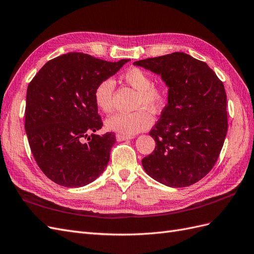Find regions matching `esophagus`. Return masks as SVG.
Masks as SVG:
<instances>
[{
	"label": "esophagus",
	"instance_id": "1",
	"mask_svg": "<svg viewBox=\"0 0 254 254\" xmlns=\"http://www.w3.org/2000/svg\"><path fill=\"white\" fill-rule=\"evenodd\" d=\"M130 139H133V136H131V135H124V134H121V133H118V134H117V140H118L119 142L130 140Z\"/></svg>",
	"mask_w": 254,
	"mask_h": 254
}]
</instances>
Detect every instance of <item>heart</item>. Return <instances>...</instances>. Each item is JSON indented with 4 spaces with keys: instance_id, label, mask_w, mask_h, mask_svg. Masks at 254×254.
Returning a JSON list of instances; mask_svg holds the SVG:
<instances>
[{
    "instance_id": "b5f03b06",
    "label": "heart",
    "mask_w": 254,
    "mask_h": 254,
    "mask_svg": "<svg viewBox=\"0 0 254 254\" xmlns=\"http://www.w3.org/2000/svg\"><path fill=\"white\" fill-rule=\"evenodd\" d=\"M123 79L136 91L134 108H141L130 113H118L106 121V127L124 135H133L148 129L152 124V113L163 109L166 103V89L161 84L152 83L151 76L140 67H130L123 74ZM115 82L106 78L99 82L94 90V102L98 109L109 113L113 109ZM143 108H146L143 110Z\"/></svg>"
}]
</instances>
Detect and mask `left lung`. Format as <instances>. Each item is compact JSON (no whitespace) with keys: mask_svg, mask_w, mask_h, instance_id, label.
<instances>
[{"mask_svg":"<svg viewBox=\"0 0 254 254\" xmlns=\"http://www.w3.org/2000/svg\"><path fill=\"white\" fill-rule=\"evenodd\" d=\"M168 87L167 105L149 134L156 148L142 160L151 178L171 188L190 187L216 163L228 130L227 94L205 63L186 53L133 63Z\"/></svg>","mask_w":254,"mask_h":254,"instance_id":"left-lung-1","label":"left lung"}]
</instances>
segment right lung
Listing matches in <instances>:
<instances>
[{
  "label": "right lung",
  "mask_w": 254,
  "mask_h": 254,
  "mask_svg": "<svg viewBox=\"0 0 254 254\" xmlns=\"http://www.w3.org/2000/svg\"><path fill=\"white\" fill-rule=\"evenodd\" d=\"M128 61L67 53L48 61L29 82L25 130L30 150L44 175L59 186H87L108 165L115 135L94 133L103 126L94 90Z\"/></svg>",
  "instance_id": "right-lung-1"
}]
</instances>
